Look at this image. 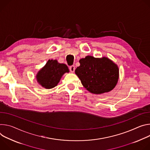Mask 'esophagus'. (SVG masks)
<instances>
[{
	"instance_id": "esophagus-1",
	"label": "esophagus",
	"mask_w": 150,
	"mask_h": 150,
	"mask_svg": "<svg viewBox=\"0 0 150 150\" xmlns=\"http://www.w3.org/2000/svg\"><path fill=\"white\" fill-rule=\"evenodd\" d=\"M74 70H75V67L74 65H72V66L70 67V71L71 73H74Z\"/></svg>"
}]
</instances>
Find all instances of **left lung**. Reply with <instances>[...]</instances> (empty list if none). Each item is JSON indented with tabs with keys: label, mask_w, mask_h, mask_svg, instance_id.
<instances>
[{
	"label": "left lung",
	"mask_w": 150,
	"mask_h": 150,
	"mask_svg": "<svg viewBox=\"0 0 150 150\" xmlns=\"http://www.w3.org/2000/svg\"><path fill=\"white\" fill-rule=\"evenodd\" d=\"M75 73L88 91L101 94L111 91L119 79V68L107 58H95L87 56L80 59Z\"/></svg>",
	"instance_id": "8db88e82"
}]
</instances>
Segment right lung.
<instances>
[{"label":"right lung","instance_id":"right-lung-1","mask_svg":"<svg viewBox=\"0 0 150 150\" xmlns=\"http://www.w3.org/2000/svg\"><path fill=\"white\" fill-rule=\"evenodd\" d=\"M68 67L65 64L58 63L57 60H49L38 73V81L45 88L51 89L56 86L62 76L69 73Z\"/></svg>","mask_w":150,"mask_h":150}]
</instances>
